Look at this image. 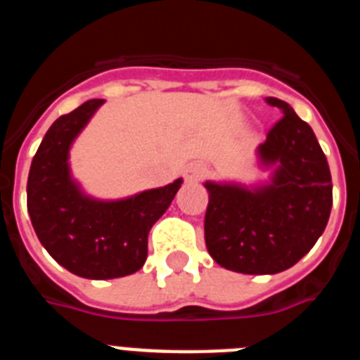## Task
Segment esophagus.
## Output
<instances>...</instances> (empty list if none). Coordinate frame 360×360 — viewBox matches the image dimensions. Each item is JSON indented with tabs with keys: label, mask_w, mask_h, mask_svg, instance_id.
<instances>
[{
	"label": "esophagus",
	"mask_w": 360,
	"mask_h": 360,
	"mask_svg": "<svg viewBox=\"0 0 360 360\" xmlns=\"http://www.w3.org/2000/svg\"><path fill=\"white\" fill-rule=\"evenodd\" d=\"M205 173H207L205 164H202V162H193L191 165H187L186 178L189 182H198V180H202V178L205 176Z\"/></svg>",
	"instance_id": "34e87169"
}]
</instances>
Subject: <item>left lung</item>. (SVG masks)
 Wrapping results in <instances>:
<instances>
[{"label": "left lung", "instance_id": "8db88e82", "mask_svg": "<svg viewBox=\"0 0 360 360\" xmlns=\"http://www.w3.org/2000/svg\"><path fill=\"white\" fill-rule=\"evenodd\" d=\"M281 119L257 148L266 186L205 182V245L218 265L241 274H278L316 245L332 211V174L316 135L290 104L266 97Z\"/></svg>", "mask_w": 360, "mask_h": 360}]
</instances>
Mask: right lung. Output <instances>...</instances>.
Returning <instances> with one entry per match:
<instances>
[{
	"instance_id": "right-lung-1",
	"label": "right lung",
	"mask_w": 360,
	"mask_h": 360,
	"mask_svg": "<svg viewBox=\"0 0 360 360\" xmlns=\"http://www.w3.org/2000/svg\"><path fill=\"white\" fill-rule=\"evenodd\" d=\"M103 98H91L61 115L44 135L32 160L27 207L41 245L72 274L113 279L142 269L148 234L167 211L182 178L117 202L86 196L72 180L68 151Z\"/></svg>"
}]
</instances>
